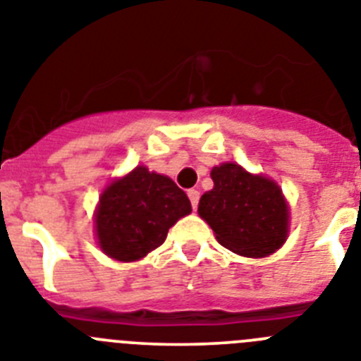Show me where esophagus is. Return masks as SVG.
I'll return each instance as SVG.
<instances>
[{"instance_id":"1","label":"esophagus","mask_w":361,"mask_h":361,"mask_svg":"<svg viewBox=\"0 0 361 361\" xmlns=\"http://www.w3.org/2000/svg\"><path fill=\"white\" fill-rule=\"evenodd\" d=\"M188 197H190V200H191V208L197 209V206H199V199H200L199 191L190 190V191H188Z\"/></svg>"}]
</instances>
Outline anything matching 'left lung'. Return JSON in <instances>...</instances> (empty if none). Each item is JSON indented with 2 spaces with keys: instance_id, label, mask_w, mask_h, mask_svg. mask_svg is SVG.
<instances>
[{
  "instance_id": "1",
  "label": "left lung",
  "mask_w": 361,
  "mask_h": 361,
  "mask_svg": "<svg viewBox=\"0 0 361 361\" xmlns=\"http://www.w3.org/2000/svg\"><path fill=\"white\" fill-rule=\"evenodd\" d=\"M212 178L213 190L200 197L199 215L216 240L250 258L280 250L289 233V208L279 184L235 162L215 166Z\"/></svg>"
}]
</instances>
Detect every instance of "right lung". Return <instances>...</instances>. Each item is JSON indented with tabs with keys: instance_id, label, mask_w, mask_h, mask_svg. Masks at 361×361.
<instances>
[{
	"instance_id": "obj_1",
	"label": "right lung",
	"mask_w": 361,
	"mask_h": 361,
	"mask_svg": "<svg viewBox=\"0 0 361 361\" xmlns=\"http://www.w3.org/2000/svg\"><path fill=\"white\" fill-rule=\"evenodd\" d=\"M190 213V199L170 177L137 166L101 193L95 237L110 258L135 262L159 247L168 229Z\"/></svg>"
}]
</instances>
